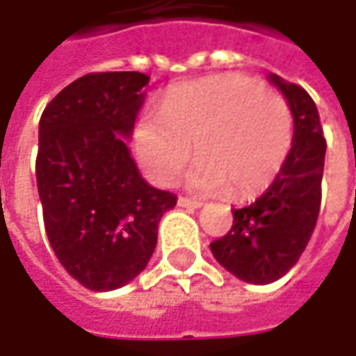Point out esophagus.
<instances>
[{"label": "esophagus", "instance_id": "esophagus-1", "mask_svg": "<svg viewBox=\"0 0 356 356\" xmlns=\"http://www.w3.org/2000/svg\"><path fill=\"white\" fill-rule=\"evenodd\" d=\"M178 206L180 208H188V210H196L202 206V202L200 200H192V198H184V196H180L178 198Z\"/></svg>", "mask_w": 356, "mask_h": 356}]
</instances>
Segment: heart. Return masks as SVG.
I'll list each match as a JSON object with an SVG mask.
<instances>
[{
    "label": "heart",
    "mask_w": 356,
    "mask_h": 356,
    "mask_svg": "<svg viewBox=\"0 0 356 356\" xmlns=\"http://www.w3.org/2000/svg\"><path fill=\"white\" fill-rule=\"evenodd\" d=\"M194 154L188 186L196 192L227 190L232 198L264 192L283 168L293 144L287 101L248 76L224 75L174 87L162 113L144 115L134 148L146 174L170 184Z\"/></svg>",
    "instance_id": "b5f03b06"
}]
</instances>
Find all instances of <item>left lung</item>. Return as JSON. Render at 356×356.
I'll use <instances>...</instances> for the list:
<instances>
[{
	"mask_svg": "<svg viewBox=\"0 0 356 356\" xmlns=\"http://www.w3.org/2000/svg\"><path fill=\"white\" fill-rule=\"evenodd\" d=\"M269 81L291 108L293 146L266 194L232 210V229L210 243L220 266L255 285L283 277L305 252L321 208L327 150L319 113L307 90L277 75H269Z\"/></svg>",
	"mask_w": 356,
	"mask_h": 356,
	"instance_id": "8db88e82",
	"label": "left lung"
}]
</instances>
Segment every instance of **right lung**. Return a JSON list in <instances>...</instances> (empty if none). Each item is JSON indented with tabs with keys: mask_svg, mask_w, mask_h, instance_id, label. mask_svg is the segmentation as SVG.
I'll return each mask as SVG.
<instances>
[{
	"mask_svg": "<svg viewBox=\"0 0 356 356\" xmlns=\"http://www.w3.org/2000/svg\"><path fill=\"white\" fill-rule=\"evenodd\" d=\"M150 76L138 71L79 76L45 106L35 162L49 243L90 291L127 285L152 257L158 222L176 196L146 184L130 138Z\"/></svg>",
	"mask_w": 356,
	"mask_h": 356,
	"instance_id": "right-lung-1",
	"label": "right lung"
}]
</instances>
